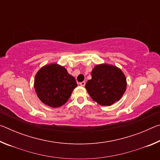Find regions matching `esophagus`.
Wrapping results in <instances>:
<instances>
[{
  "label": "esophagus",
  "instance_id": "obj_1",
  "mask_svg": "<svg viewBox=\"0 0 160 160\" xmlns=\"http://www.w3.org/2000/svg\"><path fill=\"white\" fill-rule=\"evenodd\" d=\"M80 85L82 86V87L85 86V81H83V82H80Z\"/></svg>",
  "mask_w": 160,
  "mask_h": 160
}]
</instances>
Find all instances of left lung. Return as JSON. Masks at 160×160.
Listing matches in <instances>:
<instances>
[{
	"label": "left lung",
	"instance_id": "obj_1",
	"mask_svg": "<svg viewBox=\"0 0 160 160\" xmlns=\"http://www.w3.org/2000/svg\"><path fill=\"white\" fill-rule=\"evenodd\" d=\"M92 79L85 88L94 101L110 106L118 101L126 89V79L118 68L108 64L97 65L92 71Z\"/></svg>",
	"mask_w": 160,
	"mask_h": 160
}]
</instances>
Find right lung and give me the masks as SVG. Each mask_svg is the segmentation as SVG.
Returning <instances> with one entry per match:
<instances>
[{"instance_id":"1","label":"right lung","mask_w":160,"mask_h":160,"mask_svg":"<svg viewBox=\"0 0 160 160\" xmlns=\"http://www.w3.org/2000/svg\"><path fill=\"white\" fill-rule=\"evenodd\" d=\"M77 86L75 78L57 63L42 67L35 75L34 88L37 97L44 104L53 108L66 103Z\"/></svg>"}]
</instances>
